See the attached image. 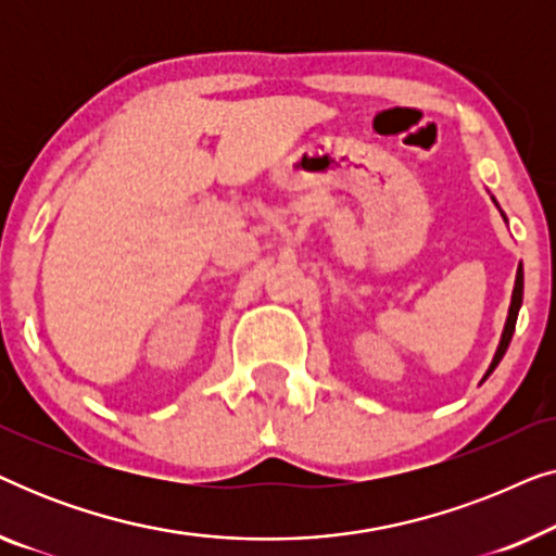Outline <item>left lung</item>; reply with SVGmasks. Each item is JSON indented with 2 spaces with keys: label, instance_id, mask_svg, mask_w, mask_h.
<instances>
[{
  "label": "left lung",
  "instance_id": "left-lung-1",
  "mask_svg": "<svg viewBox=\"0 0 556 556\" xmlns=\"http://www.w3.org/2000/svg\"><path fill=\"white\" fill-rule=\"evenodd\" d=\"M491 200H493V204H496V207H498L496 197L491 194ZM498 212H501V217L506 219L504 210L498 207ZM521 303H523V268H521V263H519V270H516V283H514V293H511V306H508V316H506L504 331H501V341H498V346H496V354H493V359H491V367L485 369V375H483L481 382H485V379L491 377V371L498 367V362L504 359L506 349H508V344H511V337H514V329H516V318H519V308H521Z\"/></svg>",
  "mask_w": 556,
  "mask_h": 556
}]
</instances>
